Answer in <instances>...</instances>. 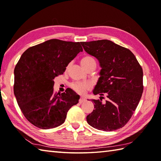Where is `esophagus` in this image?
Instances as JSON below:
<instances>
[{"instance_id":"esophagus-1","label":"esophagus","mask_w":161,"mask_h":161,"mask_svg":"<svg viewBox=\"0 0 161 161\" xmlns=\"http://www.w3.org/2000/svg\"><path fill=\"white\" fill-rule=\"evenodd\" d=\"M85 101H86V99H85L84 97H80V100H79V102H80V104H81V103H83V102H84Z\"/></svg>"}]
</instances>
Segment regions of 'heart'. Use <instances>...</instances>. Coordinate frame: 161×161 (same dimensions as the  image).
I'll return each mask as SVG.
<instances>
[{"label":"heart","mask_w":161,"mask_h":161,"mask_svg":"<svg viewBox=\"0 0 161 161\" xmlns=\"http://www.w3.org/2000/svg\"><path fill=\"white\" fill-rule=\"evenodd\" d=\"M92 61H95V60L92 57H84V58H82V59L81 60V64L83 66H86V64L92 62ZM71 86L73 88V90L76 91L77 93L83 94L85 93V91L88 89V88H90L91 84L90 83L85 82V81H76V82L72 84Z\"/></svg>","instance_id":"heart-1"}]
</instances>
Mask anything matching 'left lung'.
Here are the masks:
<instances>
[{
  "label": "left lung",
  "instance_id": "8db88e82",
  "mask_svg": "<svg viewBox=\"0 0 161 161\" xmlns=\"http://www.w3.org/2000/svg\"><path fill=\"white\" fill-rule=\"evenodd\" d=\"M84 50L100 63V77L93 93L100 100L86 116L88 125L104 131L124 126L135 111L143 91L142 69L129 49L109 40L81 42ZM104 95L107 98L102 102Z\"/></svg>",
  "mask_w": 161,
  "mask_h": 161
}]
</instances>
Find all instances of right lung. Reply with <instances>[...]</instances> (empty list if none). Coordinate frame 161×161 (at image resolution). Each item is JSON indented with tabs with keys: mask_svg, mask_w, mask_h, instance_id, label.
Returning <instances> with one entry per match:
<instances>
[{
	"mask_svg": "<svg viewBox=\"0 0 161 161\" xmlns=\"http://www.w3.org/2000/svg\"><path fill=\"white\" fill-rule=\"evenodd\" d=\"M80 42L50 39L27 49L16 65L14 93L28 120L43 129L62 125L80 95L72 89L53 91L54 79L64 73L70 61L82 52Z\"/></svg>",
	"mask_w": 161,
	"mask_h": 161,
	"instance_id": "add662e5",
	"label": "right lung"
}]
</instances>
